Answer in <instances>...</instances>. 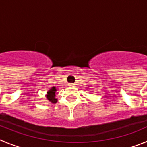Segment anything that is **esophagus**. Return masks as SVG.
Instances as JSON below:
<instances>
[{
	"mask_svg": "<svg viewBox=\"0 0 147 147\" xmlns=\"http://www.w3.org/2000/svg\"><path fill=\"white\" fill-rule=\"evenodd\" d=\"M69 86H75V84H74V83H69Z\"/></svg>",
	"mask_w": 147,
	"mask_h": 147,
	"instance_id": "esophagus-1",
	"label": "esophagus"
}]
</instances>
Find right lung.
Listing matches in <instances>:
<instances>
[{
    "instance_id": "right-lung-1",
    "label": "right lung",
    "mask_w": 147,
    "mask_h": 147,
    "mask_svg": "<svg viewBox=\"0 0 147 147\" xmlns=\"http://www.w3.org/2000/svg\"><path fill=\"white\" fill-rule=\"evenodd\" d=\"M57 89L55 88V86H53L50 90H48L47 92V94L45 95L46 98L49 102H51L52 103H56L58 100L55 98V92H56Z\"/></svg>"
}]
</instances>
